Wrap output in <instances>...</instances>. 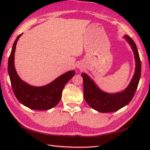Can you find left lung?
<instances>
[{"mask_svg": "<svg viewBox=\"0 0 150 150\" xmlns=\"http://www.w3.org/2000/svg\"><path fill=\"white\" fill-rule=\"evenodd\" d=\"M125 38L133 50L136 61V69L133 78L128 87L125 91L116 94L104 93L97 87L87 74H81L83 78L85 100L91 107L99 112H115L125 106L133 99L138 88L142 71L139 53L134 40L128 35H125Z\"/></svg>", "mask_w": 150, "mask_h": 150, "instance_id": "1", "label": "left lung"}]
</instances>
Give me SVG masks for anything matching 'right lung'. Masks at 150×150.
<instances>
[{
	"instance_id": "add662e5",
	"label": "right lung",
	"mask_w": 150,
	"mask_h": 150,
	"mask_svg": "<svg viewBox=\"0 0 150 150\" xmlns=\"http://www.w3.org/2000/svg\"><path fill=\"white\" fill-rule=\"evenodd\" d=\"M20 34L13 44L8 61V72L13 92L21 103L34 110H47L56 106L62 98L64 86L75 74V71H70L60 76L42 87H34L22 81L18 76L14 67V54L17 42Z\"/></svg>"
}]
</instances>
